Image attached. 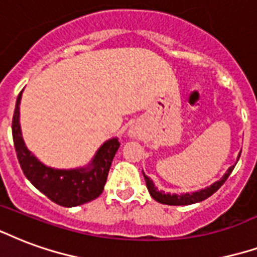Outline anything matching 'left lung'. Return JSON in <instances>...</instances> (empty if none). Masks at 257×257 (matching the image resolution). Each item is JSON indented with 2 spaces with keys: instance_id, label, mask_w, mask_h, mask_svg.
Here are the masks:
<instances>
[{
  "instance_id": "8db88e82",
  "label": "left lung",
  "mask_w": 257,
  "mask_h": 257,
  "mask_svg": "<svg viewBox=\"0 0 257 257\" xmlns=\"http://www.w3.org/2000/svg\"><path fill=\"white\" fill-rule=\"evenodd\" d=\"M233 169H234V166L230 167L225 176L222 177L219 181L212 184L211 187L206 188V189H201L199 192H193V193H185V195H170V193H165L162 191H158L155 185H154L153 180H150L144 173L143 174L146 184H147L148 192L153 196L154 200H157L158 203H162V204H169V206H188V204H193V203H199L201 200H206L207 197H210L212 193H215L225 184L226 180L229 178L230 173L233 172Z\"/></svg>"
}]
</instances>
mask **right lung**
Segmentation results:
<instances>
[{
	"mask_svg": "<svg viewBox=\"0 0 257 257\" xmlns=\"http://www.w3.org/2000/svg\"><path fill=\"white\" fill-rule=\"evenodd\" d=\"M22 92L17 96L16 107L13 113L12 136L17 159L24 176L31 181L34 187L58 206H80L100 196L107 180L113 158L119 147L118 139H111L106 142L98 150L88 169L56 170L45 166L28 151L23 142L19 122Z\"/></svg>",
	"mask_w": 257,
	"mask_h": 257,
	"instance_id": "right-lung-1",
	"label": "right lung"
}]
</instances>
